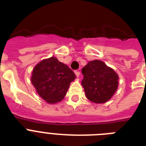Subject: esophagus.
Instances as JSON below:
<instances>
[{
  "label": "esophagus",
  "mask_w": 146,
  "mask_h": 146,
  "mask_svg": "<svg viewBox=\"0 0 146 146\" xmlns=\"http://www.w3.org/2000/svg\"><path fill=\"white\" fill-rule=\"evenodd\" d=\"M74 73H75V74H76V76H80V71H78V70H75V72H74Z\"/></svg>",
  "instance_id": "obj_1"
}]
</instances>
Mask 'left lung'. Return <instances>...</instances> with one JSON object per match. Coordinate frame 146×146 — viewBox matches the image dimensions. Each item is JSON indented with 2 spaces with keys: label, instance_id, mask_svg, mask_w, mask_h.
Masks as SVG:
<instances>
[{
  "label": "left lung",
  "instance_id": "8db88e82",
  "mask_svg": "<svg viewBox=\"0 0 146 146\" xmlns=\"http://www.w3.org/2000/svg\"><path fill=\"white\" fill-rule=\"evenodd\" d=\"M82 86L89 101L102 104L115 93L118 87V75L104 62L95 60L82 69Z\"/></svg>",
  "mask_w": 146,
  "mask_h": 146
}]
</instances>
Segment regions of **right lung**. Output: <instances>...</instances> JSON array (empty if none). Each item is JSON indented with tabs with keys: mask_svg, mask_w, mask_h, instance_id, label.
Listing matches in <instances>:
<instances>
[{
	"mask_svg": "<svg viewBox=\"0 0 146 146\" xmlns=\"http://www.w3.org/2000/svg\"><path fill=\"white\" fill-rule=\"evenodd\" d=\"M75 73L56 57L43 60L34 67L31 82L37 93L48 104H55L64 99Z\"/></svg>",
	"mask_w": 146,
	"mask_h": 146,
	"instance_id": "1",
	"label": "right lung"
}]
</instances>
